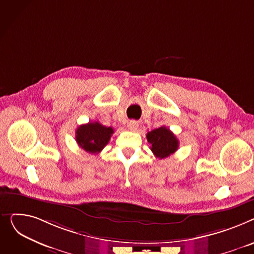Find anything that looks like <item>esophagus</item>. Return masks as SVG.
<instances>
[{
  "mask_svg": "<svg viewBox=\"0 0 254 254\" xmlns=\"http://www.w3.org/2000/svg\"><path fill=\"white\" fill-rule=\"evenodd\" d=\"M127 127H128V129H129L130 131H135V130L137 129V127H138V123H137L136 121L131 120V121L128 122Z\"/></svg>",
  "mask_w": 254,
  "mask_h": 254,
  "instance_id": "obj_1",
  "label": "esophagus"
}]
</instances>
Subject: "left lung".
Here are the masks:
<instances>
[{
    "label": "left lung",
    "instance_id": "1",
    "mask_svg": "<svg viewBox=\"0 0 254 254\" xmlns=\"http://www.w3.org/2000/svg\"><path fill=\"white\" fill-rule=\"evenodd\" d=\"M146 139L151 144V151L160 159L169 157L177 151L180 142L169 128L162 126L146 134Z\"/></svg>",
    "mask_w": 254,
    "mask_h": 254
}]
</instances>
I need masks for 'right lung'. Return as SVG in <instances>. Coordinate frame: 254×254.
Wrapping results in <instances>:
<instances>
[{
  "instance_id": "1",
  "label": "right lung",
  "mask_w": 254,
  "mask_h": 254,
  "mask_svg": "<svg viewBox=\"0 0 254 254\" xmlns=\"http://www.w3.org/2000/svg\"><path fill=\"white\" fill-rule=\"evenodd\" d=\"M113 133L112 127H106L99 122H89L77 129L76 141L87 153L98 154L109 143Z\"/></svg>"
}]
</instances>
